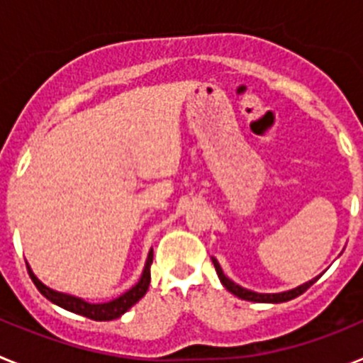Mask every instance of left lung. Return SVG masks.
I'll return each mask as SVG.
<instances>
[{
	"label": "left lung",
	"instance_id": "1",
	"mask_svg": "<svg viewBox=\"0 0 363 363\" xmlns=\"http://www.w3.org/2000/svg\"><path fill=\"white\" fill-rule=\"evenodd\" d=\"M213 264L214 267H216V272L218 277H220L221 284H223V287H225L229 293H233L234 296L242 298V300H249V301H258V303H281V301H289L293 300V298L300 296V294L306 293L307 289H309L311 285L314 284V281L318 280V278H314V280L307 281V284L300 285V287H296V289L293 291H285V293H278V294H259V293H252V291H247L243 289V287H240V285H236L234 281H230L229 278L223 274V271H221L220 264H218L216 259L213 258Z\"/></svg>",
	"mask_w": 363,
	"mask_h": 363
}]
</instances>
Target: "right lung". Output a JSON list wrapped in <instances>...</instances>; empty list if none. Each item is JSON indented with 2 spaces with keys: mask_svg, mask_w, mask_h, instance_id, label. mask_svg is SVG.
I'll list each match as a JSON object with an SVG mask.
<instances>
[{
  "mask_svg": "<svg viewBox=\"0 0 363 363\" xmlns=\"http://www.w3.org/2000/svg\"><path fill=\"white\" fill-rule=\"evenodd\" d=\"M150 265H152V251L149 252V258H147L145 271H143L142 274V280L138 281L133 289L127 291L125 294H121V296L116 298V300L107 301V303H89V301L82 300V298L69 296V294H63V293H56V291L45 287V285L41 284L34 274H32L30 269H28V274H30L32 281H34V285L38 287V291H40L45 298H49L50 301H54L56 306L63 307V309L70 311V313L82 314V316H85V318L96 320V322H108V320L120 318L121 314L127 313L134 303H138V301L145 296L150 284Z\"/></svg>",
  "mask_w": 363,
  "mask_h": 363,
  "instance_id": "add662e5",
  "label": "right lung"
}]
</instances>
